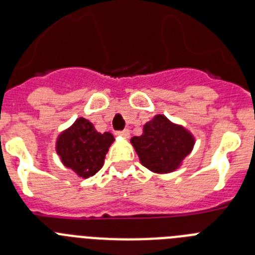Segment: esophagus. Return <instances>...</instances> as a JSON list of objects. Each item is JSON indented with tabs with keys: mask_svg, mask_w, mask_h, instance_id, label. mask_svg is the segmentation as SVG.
Masks as SVG:
<instances>
[{
	"mask_svg": "<svg viewBox=\"0 0 255 255\" xmlns=\"http://www.w3.org/2000/svg\"><path fill=\"white\" fill-rule=\"evenodd\" d=\"M117 135H120V136H123V138H129L130 131L128 129L121 130V131H117Z\"/></svg>",
	"mask_w": 255,
	"mask_h": 255,
	"instance_id": "1",
	"label": "esophagus"
}]
</instances>
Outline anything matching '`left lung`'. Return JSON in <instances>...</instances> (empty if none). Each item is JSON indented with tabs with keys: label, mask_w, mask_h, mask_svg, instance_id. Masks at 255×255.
Segmentation results:
<instances>
[{
	"label": "left lung",
	"mask_w": 255,
	"mask_h": 255,
	"mask_svg": "<svg viewBox=\"0 0 255 255\" xmlns=\"http://www.w3.org/2000/svg\"><path fill=\"white\" fill-rule=\"evenodd\" d=\"M131 144L144 167L157 173H168L180 167L182 159L194 147V136L181 125L171 123L163 115H155Z\"/></svg>",
	"instance_id": "8db88e82"
}]
</instances>
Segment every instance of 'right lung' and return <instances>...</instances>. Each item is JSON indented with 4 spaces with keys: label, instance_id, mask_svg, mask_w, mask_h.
Masks as SVG:
<instances>
[{
    "label": "right lung",
    "instance_id": "add662e5",
    "mask_svg": "<svg viewBox=\"0 0 255 255\" xmlns=\"http://www.w3.org/2000/svg\"><path fill=\"white\" fill-rule=\"evenodd\" d=\"M114 140L111 132L101 134L91 121L79 117L69 129L58 135L56 152L67 168L88 179L102 168L106 153Z\"/></svg>",
    "mask_w": 255,
    "mask_h": 255
}]
</instances>
